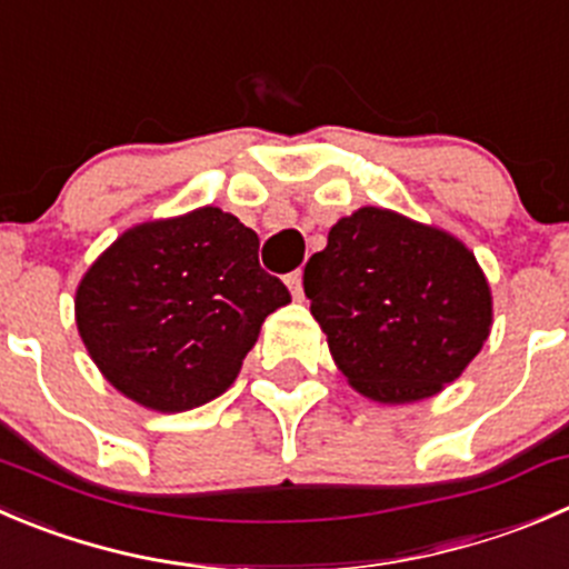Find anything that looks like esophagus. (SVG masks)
<instances>
[{"label": "esophagus", "mask_w": 569, "mask_h": 569, "mask_svg": "<svg viewBox=\"0 0 569 569\" xmlns=\"http://www.w3.org/2000/svg\"><path fill=\"white\" fill-rule=\"evenodd\" d=\"M286 283H289V289H291V295H295V300H302V269L291 272L289 278H286Z\"/></svg>", "instance_id": "esophagus-1"}]
</instances>
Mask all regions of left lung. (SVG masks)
Segmentation results:
<instances>
[{
	"label": "left lung",
	"instance_id": "1",
	"mask_svg": "<svg viewBox=\"0 0 569 569\" xmlns=\"http://www.w3.org/2000/svg\"><path fill=\"white\" fill-rule=\"evenodd\" d=\"M302 289L347 383L389 406L453 383L492 328V291L456 236L386 208L339 219Z\"/></svg>",
	"mask_w": 569,
	"mask_h": 569
}]
</instances>
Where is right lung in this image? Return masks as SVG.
Here are the masks:
<instances>
[{"instance_id": "right-lung-1", "label": "right lung", "mask_w": 569, "mask_h": 569, "mask_svg": "<svg viewBox=\"0 0 569 569\" xmlns=\"http://www.w3.org/2000/svg\"><path fill=\"white\" fill-rule=\"evenodd\" d=\"M286 302L258 263L256 230L206 206L121 233L82 274L74 317L108 383L174 413L222 395Z\"/></svg>"}]
</instances>
